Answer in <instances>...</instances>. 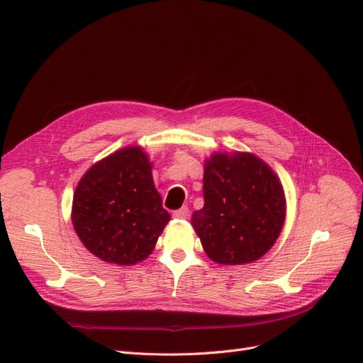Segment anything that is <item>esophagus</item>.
Instances as JSON below:
<instances>
[{
	"instance_id": "esophagus-1",
	"label": "esophagus",
	"mask_w": 363,
	"mask_h": 363,
	"mask_svg": "<svg viewBox=\"0 0 363 363\" xmlns=\"http://www.w3.org/2000/svg\"><path fill=\"white\" fill-rule=\"evenodd\" d=\"M189 213H190V209L186 206H182V208L177 209V211L173 213V217L174 218H186V217H189Z\"/></svg>"
}]
</instances>
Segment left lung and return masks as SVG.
Returning a JSON list of instances; mask_svg holds the SVG:
<instances>
[{"label": "left lung", "mask_w": 363, "mask_h": 363, "mask_svg": "<svg viewBox=\"0 0 363 363\" xmlns=\"http://www.w3.org/2000/svg\"><path fill=\"white\" fill-rule=\"evenodd\" d=\"M203 208L191 223L214 262L241 265L259 259L285 220L284 189L273 170L252 154H216L203 173Z\"/></svg>", "instance_id": "8db88e82"}]
</instances>
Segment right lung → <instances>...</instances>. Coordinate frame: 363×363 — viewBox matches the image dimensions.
Masks as SVG:
<instances>
[{"label":"right lung","instance_id":"add662e5","mask_svg":"<svg viewBox=\"0 0 363 363\" xmlns=\"http://www.w3.org/2000/svg\"><path fill=\"white\" fill-rule=\"evenodd\" d=\"M150 169L143 149L131 146L104 158L81 178L72 223L99 259L133 265L155 247L170 214L162 208Z\"/></svg>","mask_w":363,"mask_h":363}]
</instances>
